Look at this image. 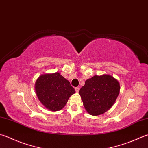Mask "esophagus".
Wrapping results in <instances>:
<instances>
[{
	"label": "esophagus",
	"instance_id": "34e87169",
	"mask_svg": "<svg viewBox=\"0 0 148 148\" xmlns=\"http://www.w3.org/2000/svg\"><path fill=\"white\" fill-rule=\"evenodd\" d=\"M75 90H76V92H79V87H76V88H75Z\"/></svg>",
	"mask_w": 148,
	"mask_h": 148
}]
</instances>
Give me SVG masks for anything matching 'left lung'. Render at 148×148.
<instances>
[{
	"instance_id": "left-lung-1",
	"label": "left lung",
	"mask_w": 148,
	"mask_h": 148,
	"mask_svg": "<svg viewBox=\"0 0 148 148\" xmlns=\"http://www.w3.org/2000/svg\"><path fill=\"white\" fill-rule=\"evenodd\" d=\"M118 80L110 75L95 76L88 79L80 88L83 106L88 114L98 116L108 111L120 92Z\"/></svg>"
}]
</instances>
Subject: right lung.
Returning <instances> with one entry per match:
<instances>
[{
    "instance_id": "add662e5",
    "label": "right lung",
    "mask_w": 148,
    "mask_h": 148,
    "mask_svg": "<svg viewBox=\"0 0 148 148\" xmlns=\"http://www.w3.org/2000/svg\"><path fill=\"white\" fill-rule=\"evenodd\" d=\"M35 89L41 103L52 111L63 109L71 96L76 92L70 82L59 72L40 76Z\"/></svg>"
}]
</instances>
